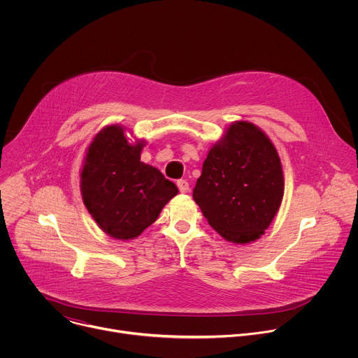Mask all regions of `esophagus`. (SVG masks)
Returning <instances> with one entry per match:
<instances>
[{
  "mask_svg": "<svg viewBox=\"0 0 358 358\" xmlns=\"http://www.w3.org/2000/svg\"><path fill=\"white\" fill-rule=\"evenodd\" d=\"M177 187H178L180 192H182V194H185V192L189 191V184L187 182V180H178V181H177Z\"/></svg>",
  "mask_w": 358,
  "mask_h": 358,
  "instance_id": "obj_1",
  "label": "esophagus"
}]
</instances>
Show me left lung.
Segmentation results:
<instances>
[{
  "label": "left lung",
  "instance_id": "obj_1",
  "mask_svg": "<svg viewBox=\"0 0 358 358\" xmlns=\"http://www.w3.org/2000/svg\"><path fill=\"white\" fill-rule=\"evenodd\" d=\"M278 151L255 124L236 122L210 150L192 196L208 224L227 241L258 239L283 198Z\"/></svg>",
  "mask_w": 358,
  "mask_h": 358
}]
</instances>
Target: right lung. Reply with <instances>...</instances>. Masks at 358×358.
Instances as JSON below:
<instances>
[{
  "mask_svg": "<svg viewBox=\"0 0 358 358\" xmlns=\"http://www.w3.org/2000/svg\"><path fill=\"white\" fill-rule=\"evenodd\" d=\"M143 145L130 144L124 129L113 124L96 134L86 152L83 202L96 224L116 239L138 236L178 192L160 170L140 162Z\"/></svg>",
  "mask_w": 358,
  "mask_h": 358,
  "instance_id": "add662e5",
  "label": "right lung"
}]
</instances>
